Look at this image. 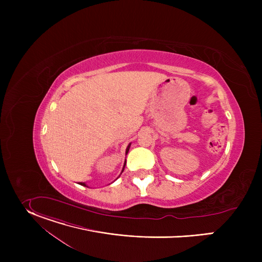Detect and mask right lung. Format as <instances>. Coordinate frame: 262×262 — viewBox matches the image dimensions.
Here are the masks:
<instances>
[{"label": "right lung", "instance_id": "obj_1", "mask_svg": "<svg viewBox=\"0 0 262 262\" xmlns=\"http://www.w3.org/2000/svg\"><path fill=\"white\" fill-rule=\"evenodd\" d=\"M128 149H129V145H128V147H127V149H126V154L128 152ZM124 166H125V164H124ZM123 169H124V167H123ZM122 172H123V170H122ZM81 184H83V185H85V183H81Z\"/></svg>", "mask_w": 262, "mask_h": 262}]
</instances>
